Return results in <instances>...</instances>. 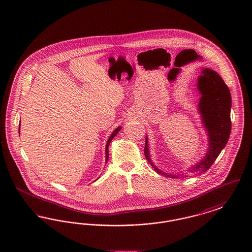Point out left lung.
<instances>
[{
	"label": "left lung",
	"mask_w": 252,
	"mask_h": 252,
	"mask_svg": "<svg viewBox=\"0 0 252 252\" xmlns=\"http://www.w3.org/2000/svg\"><path fill=\"white\" fill-rule=\"evenodd\" d=\"M197 88L201 94L198 104L199 110L202 115L204 126L209 133L210 145L205 158L196 165L189 169L190 174L188 176L204 173L213 165L222 149L228 143L231 128V97L228 86L225 84L224 80L215 71L204 69L201 75L198 77ZM144 152L146 159L150 162L157 173L172 179H183L188 177L184 175H168L156 168L149 157L147 138H145Z\"/></svg>",
	"instance_id": "obj_1"
}]
</instances>
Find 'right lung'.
Returning <instances> with one entry per match:
<instances>
[{"label":"right lung","mask_w":252,"mask_h":252,"mask_svg":"<svg viewBox=\"0 0 252 252\" xmlns=\"http://www.w3.org/2000/svg\"><path fill=\"white\" fill-rule=\"evenodd\" d=\"M20 129V128H19ZM121 127H118V128H116L114 131H113V133L110 135V137L108 138V143H107V145H106V160H108V145H109V144H110V142H111V140L117 135V133L118 132L120 131ZM20 133V132H19Z\"/></svg>","instance_id":"right-lung-1"}]
</instances>
